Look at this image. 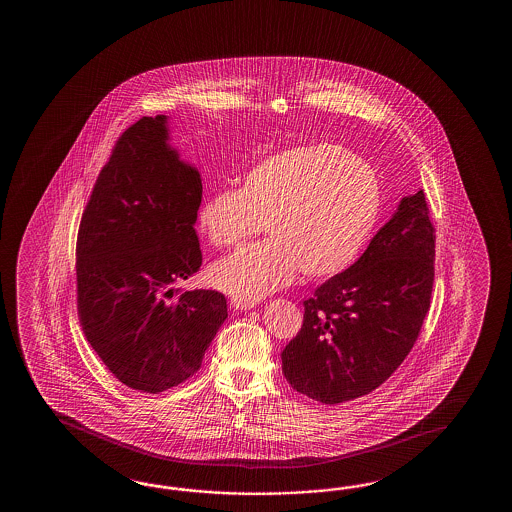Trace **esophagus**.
Listing matches in <instances>:
<instances>
[{
    "mask_svg": "<svg viewBox=\"0 0 512 512\" xmlns=\"http://www.w3.org/2000/svg\"><path fill=\"white\" fill-rule=\"evenodd\" d=\"M230 305L240 309V311H249L252 307H256V302H249V300H240V298H232Z\"/></svg>",
    "mask_w": 512,
    "mask_h": 512,
    "instance_id": "1",
    "label": "esophagus"
}]
</instances>
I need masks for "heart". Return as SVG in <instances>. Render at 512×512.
Wrapping results in <instances>:
<instances>
[{
    "label": "heart",
    "instance_id": "b5f03b06",
    "mask_svg": "<svg viewBox=\"0 0 512 512\" xmlns=\"http://www.w3.org/2000/svg\"><path fill=\"white\" fill-rule=\"evenodd\" d=\"M373 164L335 144L296 146L251 168L240 188L203 199L197 229L214 247H230L263 229L267 240L216 261L210 283L256 302L296 274L329 278L353 265L381 214Z\"/></svg>",
    "mask_w": 512,
    "mask_h": 512
}]
</instances>
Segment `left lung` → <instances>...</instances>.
<instances>
[{
  "label": "left lung",
  "instance_id": "1",
  "mask_svg": "<svg viewBox=\"0 0 512 512\" xmlns=\"http://www.w3.org/2000/svg\"><path fill=\"white\" fill-rule=\"evenodd\" d=\"M434 260V225L419 190L401 199L359 260L305 300L302 329L282 351L294 390L337 404L379 388L419 337Z\"/></svg>",
  "mask_w": 512,
  "mask_h": 512
}]
</instances>
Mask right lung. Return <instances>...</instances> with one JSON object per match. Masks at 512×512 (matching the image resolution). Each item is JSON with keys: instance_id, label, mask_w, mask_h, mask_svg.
I'll use <instances>...</instances> for the list:
<instances>
[{"instance_id": "add662e5", "label": "right lung", "mask_w": 512, "mask_h": 512, "mask_svg": "<svg viewBox=\"0 0 512 512\" xmlns=\"http://www.w3.org/2000/svg\"><path fill=\"white\" fill-rule=\"evenodd\" d=\"M196 166L170 146L168 117L120 135L80 221L77 302L87 342L122 384L159 393L192 377L227 320L218 291L174 298L201 267Z\"/></svg>"}]
</instances>
